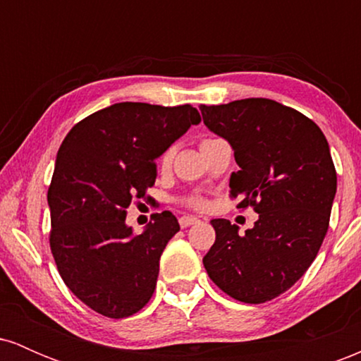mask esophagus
Instances as JSON below:
<instances>
[{"instance_id": "esophagus-1", "label": "esophagus", "mask_w": 361, "mask_h": 361, "mask_svg": "<svg viewBox=\"0 0 361 361\" xmlns=\"http://www.w3.org/2000/svg\"><path fill=\"white\" fill-rule=\"evenodd\" d=\"M197 222H198L197 217H192V215H183V217L180 219V227L181 229H185V227L193 226V224H197Z\"/></svg>"}]
</instances>
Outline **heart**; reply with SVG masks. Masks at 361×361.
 <instances>
[{"instance_id":"obj_1","label":"heart","mask_w":361,"mask_h":361,"mask_svg":"<svg viewBox=\"0 0 361 361\" xmlns=\"http://www.w3.org/2000/svg\"><path fill=\"white\" fill-rule=\"evenodd\" d=\"M210 140H214V139L204 140V142L200 144V147L204 146V144L210 142ZM169 159H171V151H166L163 154V157H161V164H163V166H166V164L169 163ZM186 204H188L190 207H195V209H202V207H205V200L202 197H190V198H186Z\"/></svg>"}]
</instances>
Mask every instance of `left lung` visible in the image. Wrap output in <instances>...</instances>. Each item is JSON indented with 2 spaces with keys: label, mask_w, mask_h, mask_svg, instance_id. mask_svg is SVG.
Listing matches in <instances>:
<instances>
[{
  "label": "left lung",
  "mask_w": 361,
  "mask_h": 361,
  "mask_svg": "<svg viewBox=\"0 0 361 361\" xmlns=\"http://www.w3.org/2000/svg\"><path fill=\"white\" fill-rule=\"evenodd\" d=\"M210 132L226 139L239 171L231 175L238 209L255 207L252 229L212 219L215 243L204 256L210 280L233 299L263 304L295 283L316 259L329 227L336 169L312 120L268 98L202 105Z\"/></svg>",
  "instance_id": "left-lung-1"
}]
</instances>
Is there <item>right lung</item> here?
I'll list each match as a JSON object with an SVG mask.
<instances>
[{
  "label": "right lung",
  "mask_w": 361,
  "mask_h": 361,
  "mask_svg": "<svg viewBox=\"0 0 361 361\" xmlns=\"http://www.w3.org/2000/svg\"><path fill=\"white\" fill-rule=\"evenodd\" d=\"M200 120L192 105L123 102L82 118L62 140L47 192L51 251L68 288L102 316H132L154 293L180 224L164 210L135 235L126 210L154 185L157 157Z\"/></svg>",
  "instance_id": "right-lung-1"
}]
</instances>
